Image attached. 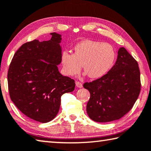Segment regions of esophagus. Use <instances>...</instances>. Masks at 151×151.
<instances>
[{
  "instance_id": "esophagus-1",
  "label": "esophagus",
  "mask_w": 151,
  "mask_h": 151,
  "mask_svg": "<svg viewBox=\"0 0 151 151\" xmlns=\"http://www.w3.org/2000/svg\"><path fill=\"white\" fill-rule=\"evenodd\" d=\"M76 85L77 87H79V88L83 87V83L80 82V81H76Z\"/></svg>"
}]
</instances>
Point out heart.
Segmentation results:
<instances>
[{
  "label": "heart",
  "instance_id": "1",
  "mask_svg": "<svg viewBox=\"0 0 151 151\" xmlns=\"http://www.w3.org/2000/svg\"><path fill=\"white\" fill-rule=\"evenodd\" d=\"M116 56V51L111 44L85 40L74 46L73 54L64 51L61 63L67 75H77L83 65V70L90 78H98L109 70Z\"/></svg>",
  "mask_w": 151,
  "mask_h": 151
}]
</instances>
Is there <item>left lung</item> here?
Returning <instances> with one entry per match:
<instances>
[{"label":"left lung","instance_id":"1","mask_svg":"<svg viewBox=\"0 0 151 151\" xmlns=\"http://www.w3.org/2000/svg\"><path fill=\"white\" fill-rule=\"evenodd\" d=\"M90 93L87 105L89 118L97 122L119 119L132 108L141 89L137 61L124 47L118 50L116 64L98 79L83 85Z\"/></svg>","mask_w":151,"mask_h":151}]
</instances>
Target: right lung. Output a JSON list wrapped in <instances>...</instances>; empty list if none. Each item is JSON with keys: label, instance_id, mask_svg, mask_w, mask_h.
<instances>
[{"label": "right lung", "instance_id": "right-lung-1", "mask_svg": "<svg viewBox=\"0 0 151 151\" xmlns=\"http://www.w3.org/2000/svg\"><path fill=\"white\" fill-rule=\"evenodd\" d=\"M48 41L38 40L23 44L14 54L7 81L11 99L28 118L42 123L58 113L61 96L73 91L75 80L59 73L60 35L50 33Z\"/></svg>", "mask_w": 151, "mask_h": 151}]
</instances>
